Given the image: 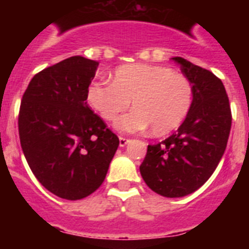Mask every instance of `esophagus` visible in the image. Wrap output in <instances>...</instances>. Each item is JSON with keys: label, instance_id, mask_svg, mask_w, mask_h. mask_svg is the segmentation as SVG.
<instances>
[{"label": "esophagus", "instance_id": "34e87169", "mask_svg": "<svg viewBox=\"0 0 249 249\" xmlns=\"http://www.w3.org/2000/svg\"><path fill=\"white\" fill-rule=\"evenodd\" d=\"M128 143H129L128 138H125V137H120V138H119V144H120V147H124V146H126Z\"/></svg>", "mask_w": 249, "mask_h": 249}]
</instances>
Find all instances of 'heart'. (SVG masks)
<instances>
[{"mask_svg": "<svg viewBox=\"0 0 249 249\" xmlns=\"http://www.w3.org/2000/svg\"><path fill=\"white\" fill-rule=\"evenodd\" d=\"M86 101L106 121L117 119L115 128L123 133H137L151 126L156 136L168 134L187 116L193 105V86L181 73L164 66L126 64L116 68L112 83H91Z\"/></svg>", "mask_w": 249, "mask_h": 249, "instance_id": "b5f03b06", "label": "heart"}]
</instances>
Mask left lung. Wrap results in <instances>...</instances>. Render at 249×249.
Instances as JSON below:
<instances>
[{
  "mask_svg": "<svg viewBox=\"0 0 249 249\" xmlns=\"http://www.w3.org/2000/svg\"><path fill=\"white\" fill-rule=\"evenodd\" d=\"M193 86V105L176 133L148 144L141 164L146 185L165 197H182L208 181L220 163L231 128V109L218 77L181 56L172 58Z\"/></svg>",
  "mask_w": 249,
  "mask_h": 249,
  "instance_id": "left-lung-1",
  "label": "left lung"
}]
</instances>
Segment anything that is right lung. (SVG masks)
Wrapping results in <instances>:
<instances>
[{
    "mask_svg": "<svg viewBox=\"0 0 249 249\" xmlns=\"http://www.w3.org/2000/svg\"><path fill=\"white\" fill-rule=\"evenodd\" d=\"M98 62L76 55L33 76L23 94L19 137L41 185L79 200L103 183L119 138L86 103Z\"/></svg>",
    "mask_w": 249,
    "mask_h": 249,
    "instance_id": "1",
    "label": "right lung"
}]
</instances>
